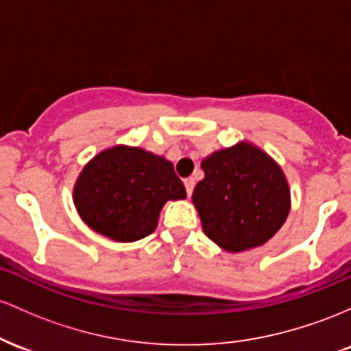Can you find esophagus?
Instances as JSON below:
<instances>
[{
  "instance_id": "esophagus-1",
  "label": "esophagus",
  "mask_w": 351,
  "mask_h": 351,
  "mask_svg": "<svg viewBox=\"0 0 351 351\" xmlns=\"http://www.w3.org/2000/svg\"><path fill=\"white\" fill-rule=\"evenodd\" d=\"M184 186H186V191H187V195L191 197L192 191H194V186H195V180L192 179V177H187L186 180H184Z\"/></svg>"
}]
</instances>
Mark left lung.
<instances>
[{
  "label": "left lung",
  "mask_w": 351,
  "mask_h": 351,
  "mask_svg": "<svg viewBox=\"0 0 351 351\" xmlns=\"http://www.w3.org/2000/svg\"><path fill=\"white\" fill-rule=\"evenodd\" d=\"M192 202L202 230L222 250L261 247L285 223L290 187L282 167L255 144L240 141L212 152L200 164Z\"/></svg>",
  "instance_id": "8db88e82"
}]
</instances>
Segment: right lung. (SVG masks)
Returning <instances> with one entry per match:
<instances>
[{
  "label": "right lung",
  "instance_id": "add662e5",
  "mask_svg": "<svg viewBox=\"0 0 351 351\" xmlns=\"http://www.w3.org/2000/svg\"><path fill=\"white\" fill-rule=\"evenodd\" d=\"M186 197L174 164L143 147L124 144L94 156L73 189L82 222L114 242L147 237L156 230L164 204Z\"/></svg>",
  "mask_w": 351,
  "mask_h": 351
}]
</instances>
